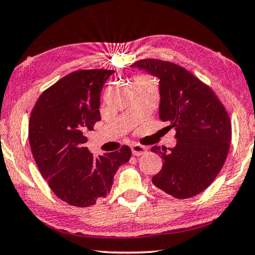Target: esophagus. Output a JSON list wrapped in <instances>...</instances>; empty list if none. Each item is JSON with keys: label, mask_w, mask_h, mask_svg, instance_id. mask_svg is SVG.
Listing matches in <instances>:
<instances>
[{"label": "esophagus", "mask_w": 255, "mask_h": 255, "mask_svg": "<svg viewBox=\"0 0 255 255\" xmlns=\"http://www.w3.org/2000/svg\"><path fill=\"white\" fill-rule=\"evenodd\" d=\"M131 151L134 156H141V155H144V153L146 152V148L145 146L139 145V144H132Z\"/></svg>", "instance_id": "34e87169"}]
</instances>
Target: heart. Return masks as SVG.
<instances>
[{
	"mask_svg": "<svg viewBox=\"0 0 255 255\" xmlns=\"http://www.w3.org/2000/svg\"><path fill=\"white\" fill-rule=\"evenodd\" d=\"M137 80H145V78H137Z\"/></svg>",
	"mask_w": 255,
	"mask_h": 255,
	"instance_id": "b5f03b06",
	"label": "heart"
}]
</instances>
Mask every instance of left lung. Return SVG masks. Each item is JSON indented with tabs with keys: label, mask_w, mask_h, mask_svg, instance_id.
Listing matches in <instances>:
<instances>
[{
	"label": "left lung",
	"mask_w": 255,
	"mask_h": 255,
	"mask_svg": "<svg viewBox=\"0 0 255 255\" xmlns=\"http://www.w3.org/2000/svg\"><path fill=\"white\" fill-rule=\"evenodd\" d=\"M130 67L159 78V118L177 138L174 148H151L164 162L152 184L175 199L200 194L227 159L231 142L227 110L207 84L178 64L143 59Z\"/></svg>",
	"instance_id": "8db88e82"
}]
</instances>
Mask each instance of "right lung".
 Returning <instances> with one entry per match:
<instances>
[{
	"mask_svg": "<svg viewBox=\"0 0 255 255\" xmlns=\"http://www.w3.org/2000/svg\"><path fill=\"white\" fill-rule=\"evenodd\" d=\"M114 70H77L41 93L31 112L28 139L35 163L53 193L75 207L106 198L114 175L131 156L119 151L93 156L87 134L100 120V92Z\"/></svg>",
	"mask_w": 255,
	"mask_h": 255,
	"instance_id": "add662e5",
	"label": "right lung"
}]
</instances>
